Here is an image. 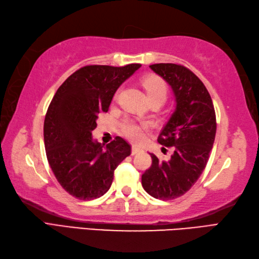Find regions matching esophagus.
<instances>
[{
	"label": "esophagus",
	"instance_id": "34e87169",
	"mask_svg": "<svg viewBox=\"0 0 259 259\" xmlns=\"http://www.w3.org/2000/svg\"><path fill=\"white\" fill-rule=\"evenodd\" d=\"M142 152V150L140 149V147H136V146H132V155H135L137 154V153Z\"/></svg>",
	"mask_w": 259,
	"mask_h": 259
}]
</instances>
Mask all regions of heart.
<instances>
[{"mask_svg":"<svg viewBox=\"0 0 259 259\" xmlns=\"http://www.w3.org/2000/svg\"><path fill=\"white\" fill-rule=\"evenodd\" d=\"M143 85L150 98H161L164 102L167 95V87L161 78L149 77L144 79ZM147 128L146 124H139L134 120H125L122 124V132L125 137L135 143H140L144 140V131Z\"/></svg>","mask_w":259,"mask_h":259,"instance_id":"1","label":"heart"}]
</instances>
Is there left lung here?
<instances>
[{"instance_id":"left-lung-1","label":"left lung","mask_w":259,"mask_h":259,"mask_svg":"<svg viewBox=\"0 0 259 259\" xmlns=\"http://www.w3.org/2000/svg\"><path fill=\"white\" fill-rule=\"evenodd\" d=\"M151 69L171 86L176 110L157 137L174 147L168 161L151 154L152 165L142 176V186L155 199L172 200L189 191L201 176L213 146L217 123L210 95L194 73L176 63H155Z\"/></svg>"}]
</instances>
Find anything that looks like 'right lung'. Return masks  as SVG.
<instances>
[{"label": "right lung", "instance_id": "obj_1", "mask_svg": "<svg viewBox=\"0 0 259 259\" xmlns=\"http://www.w3.org/2000/svg\"><path fill=\"white\" fill-rule=\"evenodd\" d=\"M141 66L82 67L52 98L44 125L46 154L58 182L72 197L93 200L104 196L112 186L115 168L131 154V145L122 137L116 136L104 147L93 140L92 132L98 114L108 112L116 91Z\"/></svg>", "mask_w": 259, "mask_h": 259}]
</instances>
